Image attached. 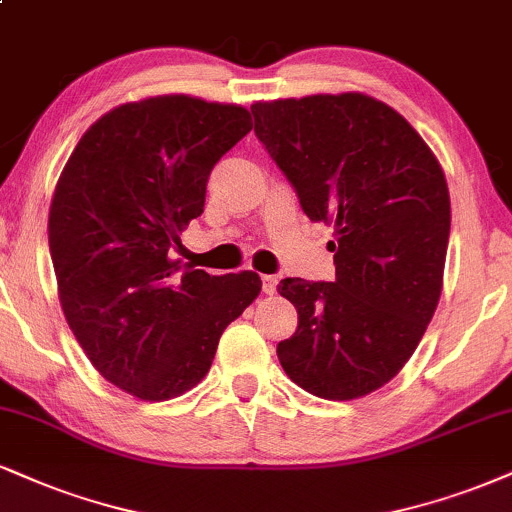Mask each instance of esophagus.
Here are the masks:
<instances>
[{
  "mask_svg": "<svg viewBox=\"0 0 512 512\" xmlns=\"http://www.w3.org/2000/svg\"><path fill=\"white\" fill-rule=\"evenodd\" d=\"M261 282H263V292L275 294V289H277V277L275 275H261Z\"/></svg>",
  "mask_w": 512,
  "mask_h": 512,
  "instance_id": "34e87169",
  "label": "esophagus"
}]
</instances>
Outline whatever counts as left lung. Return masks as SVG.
Wrapping results in <instances>:
<instances>
[{"label":"left lung","mask_w":512,"mask_h":512,"mask_svg":"<svg viewBox=\"0 0 512 512\" xmlns=\"http://www.w3.org/2000/svg\"><path fill=\"white\" fill-rule=\"evenodd\" d=\"M254 132L313 223H334V282L285 277L299 327L277 344L289 380L349 401L399 372L439 304L451 199L401 113L358 92L254 104Z\"/></svg>","instance_id":"8db88e82"}]
</instances>
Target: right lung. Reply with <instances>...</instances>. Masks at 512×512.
<instances>
[{
  "label": "right lung",
  "instance_id": "add662e5",
  "mask_svg": "<svg viewBox=\"0 0 512 512\" xmlns=\"http://www.w3.org/2000/svg\"><path fill=\"white\" fill-rule=\"evenodd\" d=\"M251 128L242 106L151 97L99 118L63 168L49 208L63 313L94 368L137 399L204 380L220 334L261 292L249 270L208 275L168 256Z\"/></svg>",
  "mask_w": 512,
  "mask_h": 512
}]
</instances>
